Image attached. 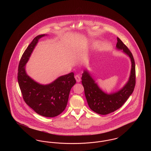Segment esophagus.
<instances>
[{"label":"esophagus","instance_id":"esophagus-1","mask_svg":"<svg viewBox=\"0 0 151 151\" xmlns=\"http://www.w3.org/2000/svg\"><path fill=\"white\" fill-rule=\"evenodd\" d=\"M75 78L76 79V81L77 82H78L79 83L80 81H81V79H80V77L79 76V75H76L75 76Z\"/></svg>","mask_w":151,"mask_h":151}]
</instances>
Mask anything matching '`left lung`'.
<instances>
[{
  "instance_id": "1",
  "label": "left lung",
  "mask_w": 151,
  "mask_h": 151,
  "mask_svg": "<svg viewBox=\"0 0 151 151\" xmlns=\"http://www.w3.org/2000/svg\"><path fill=\"white\" fill-rule=\"evenodd\" d=\"M116 47L128 55L131 62L129 80L120 90L107 93L99 86L88 70H84L82 74L81 83L89 107L101 115H106L121 108L132 93L135 86V64L132 53L118 37Z\"/></svg>"
}]
</instances>
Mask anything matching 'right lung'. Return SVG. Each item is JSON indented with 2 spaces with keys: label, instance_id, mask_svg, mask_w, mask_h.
I'll use <instances>...</instances> for the list:
<instances>
[{
  "label": "right lung",
  "instance_id": "right-lung-1",
  "mask_svg": "<svg viewBox=\"0 0 151 151\" xmlns=\"http://www.w3.org/2000/svg\"><path fill=\"white\" fill-rule=\"evenodd\" d=\"M45 36L47 35L36 37L23 53L19 65L17 80L23 99L29 107L39 115L54 117L64 111L71 89L76 81L73 72L60 76L46 85L36 82L27 75L25 65L38 40Z\"/></svg>",
  "mask_w": 151,
  "mask_h": 151
}]
</instances>
